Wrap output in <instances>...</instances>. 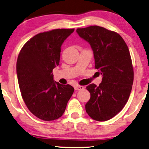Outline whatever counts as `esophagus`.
<instances>
[{"label": "esophagus", "instance_id": "1", "mask_svg": "<svg viewBox=\"0 0 149 149\" xmlns=\"http://www.w3.org/2000/svg\"><path fill=\"white\" fill-rule=\"evenodd\" d=\"M75 91H81L84 89V86H75L74 87Z\"/></svg>", "mask_w": 149, "mask_h": 149}]
</instances>
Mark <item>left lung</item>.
<instances>
[{"mask_svg": "<svg viewBox=\"0 0 149 149\" xmlns=\"http://www.w3.org/2000/svg\"><path fill=\"white\" fill-rule=\"evenodd\" d=\"M76 32L90 43L95 69L102 75L98 86H86L91 98L86 111L96 121H107L124 107L132 88L134 69L128 47L119 33L102 27L91 26Z\"/></svg>", "mask_w": 149, "mask_h": 149, "instance_id": "left-lung-1", "label": "left lung"}]
</instances>
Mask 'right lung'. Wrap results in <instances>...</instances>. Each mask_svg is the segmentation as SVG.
<instances>
[{"instance_id":"1","label":"right lung","mask_w":149,"mask_h":149,"mask_svg":"<svg viewBox=\"0 0 149 149\" xmlns=\"http://www.w3.org/2000/svg\"><path fill=\"white\" fill-rule=\"evenodd\" d=\"M74 29H55L38 33L22 48L17 74L23 100L32 113L44 121L62 116L74 92L70 84L53 79L60 61L61 47Z\"/></svg>"}]
</instances>
